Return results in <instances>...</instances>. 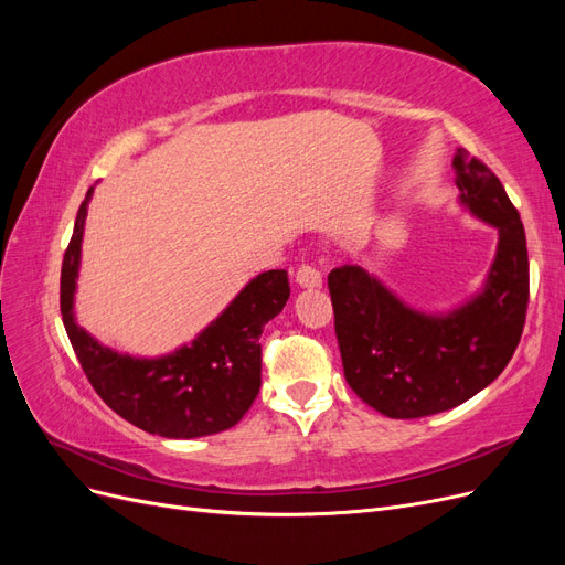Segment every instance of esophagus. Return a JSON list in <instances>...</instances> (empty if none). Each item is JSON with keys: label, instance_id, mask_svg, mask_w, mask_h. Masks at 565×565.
I'll return each mask as SVG.
<instances>
[{"label": "esophagus", "instance_id": "1", "mask_svg": "<svg viewBox=\"0 0 565 565\" xmlns=\"http://www.w3.org/2000/svg\"><path fill=\"white\" fill-rule=\"evenodd\" d=\"M297 282H299L301 287H320V285H322V273H320L316 266L303 264V266H299V270H297Z\"/></svg>", "mask_w": 565, "mask_h": 565}]
</instances>
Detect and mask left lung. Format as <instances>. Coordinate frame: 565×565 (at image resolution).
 I'll use <instances>...</instances> for the list:
<instances>
[{"instance_id":"left-lung-1","label":"left lung","mask_w":565,"mask_h":565,"mask_svg":"<svg viewBox=\"0 0 565 565\" xmlns=\"http://www.w3.org/2000/svg\"><path fill=\"white\" fill-rule=\"evenodd\" d=\"M461 202L498 226L486 289L448 316L413 311L361 266L328 276L344 377L355 396L391 419L457 407L514 355L527 311L530 273L519 210L492 169L459 148L452 160Z\"/></svg>"}]
</instances>
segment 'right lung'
Here are the masks:
<instances>
[{"mask_svg": "<svg viewBox=\"0 0 565 565\" xmlns=\"http://www.w3.org/2000/svg\"><path fill=\"white\" fill-rule=\"evenodd\" d=\"M92 193L94 188L79 204L61 266L63 324L89 384L119 417L148 434L198 438L231 429L259 393V337L264 324L289 299L287 270L276 268L256 276L191 347L158 361L119 355L100 347L73 318L79 245Z\"/></svg>", "mask_w": 565, "mask_h": 565, "instance_id": "add662e5", "label": "right lung"}]
</instances>
